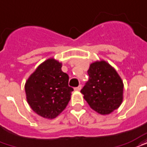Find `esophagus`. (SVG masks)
Returning <instances> with one entry per match:
<instances>
[{"mask_svg": "<svg viewBox=\"0 0 147 147\" xmlns=\"http://www.w3.org/2000/svg\"><path fill=\"white\" fill-rule=\"evenodd\" d=\"M81 89H82V85H79L77 87H75V90H76V91H79Z\"/></svg>", "mask_w": 147, "mask_h": 147, "instance_id": "obj_1", "label": "esophagus"}]
</instances>
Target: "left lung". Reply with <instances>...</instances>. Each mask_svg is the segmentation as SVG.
Instances as JSON below:
<instances>
[{
    "label": "left lung",
    "instance_id": "left-lung-1",
    "mask_svg": "<svg viewBox=\"0 0 147 147\" xmlns=\"http://www.w3.org/2000/svg\"><path fill=\"white\" fill-rule=\"evenodd\" d=\"M89 80L81 90L91 108L100 115L118 109L123 99V82L117 71L104 61L91 64Z\"/></svg>",
    "mask_w": 147,
    "mask_h": 147
}]
</instances>
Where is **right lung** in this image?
I'll return each instance as SVG.
<instances>
[{"label":"right lung","instance_id":"obj_1","mask_svg":"<svg viewBox=\"0 0 147 147\" xmlns=\"http://www.w3.org/2000/svg\"><path fill=\"white\" fill-rule=\"evenodd\" d=\"M54 58L45 61L30 76L25 85L28 104L32 111L45 118H54L65 109L73 88L68 76Z\"/></svg>","mask_w":147,"mask_h":147}]
</instances>
